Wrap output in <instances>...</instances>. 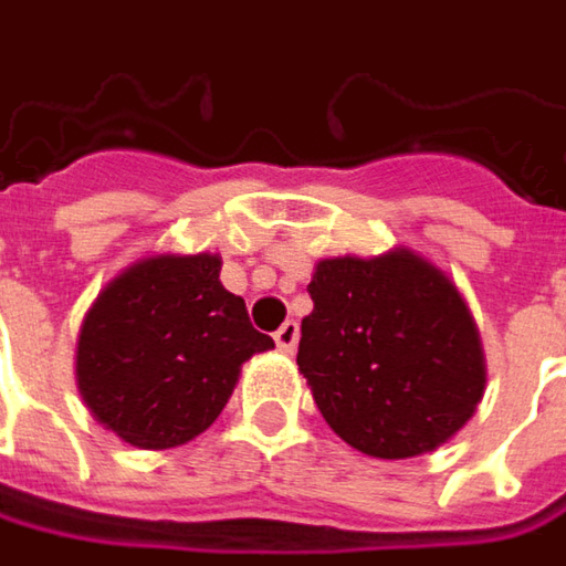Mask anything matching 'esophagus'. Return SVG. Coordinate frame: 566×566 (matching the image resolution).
Returning <instances> with one entry per match:
<instances>
[{"mask_svg": "<svg viewBox=\"0 0 566 566\" xmlns=\"http://www.w3.org/2000/svg\"><path fill=\"white\" fill-rule=\"evenodd\" d=\"M297 335H301V329H297V323H294V319H287L282 329L275 332V345H279V352H284V355H291V352L297 348Z\"/></svg>", "mask_w": 566, "mask_h": 566, "instance_id": "obj_1", "label": "esophagus"}]
</instances>
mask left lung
<instances>
[{"instance_id":"obj_1","label":"left lung","mask_w":566,"mask_h":566,"mask_svg":"<svg viewBox=\"0 0 566 566\" xmlns=\"http://www.w3.org/2000/svg\"><path fill=\"white\" fill-rule=\"evenodd\" d=\"M297 367L348 447L374 459L437 450L484 396L479 326L433 262L396 247L319 259Z\"/></svg>"}]
</instances>
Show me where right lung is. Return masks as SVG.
Returning a JSON list of instances; mask_svg holds the SVG:
<instances>
[{"label": "right lung", "instance_id": "right-lung-1", "mask_svg": "<svg viewBox=\"0 0 566 566\" xmlns=\"http://www.w3.org/2000/svg\"><path fill=\"white\" fill-rule=\"evenodd\" d=\"M218 275L214 253L138 259L85 313L78 392L94 421L123 443H189L228 406L243 360L275 348Z\"/></svg>", "mask_w": 566, "mask_h": 566}]
</instances>
